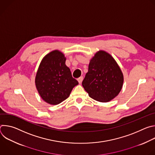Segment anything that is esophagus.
Masks as SVG:
<instances>
[{
	"label": "esophagus",
	"instance_id": "1",
	"mask_svg": "<svg viewBox=\"0 0 155 155\" xmlns=\"http://www.w3.org/2000/svg\"><path fill=\"white\" fill-rule=\"evenodd\" d=\"M77 80H78V81L79 83H81L82 82V80H83V77H80L78 78H77Z\"/></svg>",
	"mask_w": 155,
	"mask_h": 155
}]
</instances>
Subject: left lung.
Wrapping results in <instances>:
<instances>
[{"mask_svg":"<svg viewBox=\"0 0 155 155\" xmlns=\"http://www.w3.org/2000/svg\"><path fill=\"white\" fill-rule=\"evenodd\" d=\"M123 81V74L115 59L99 50L90 60L82 85L90 97L107 102L118 95Z\"/></svg>","mask_w":155,"mask_h":155,"instance_id":"1","label":"left lung"}]
</instances>
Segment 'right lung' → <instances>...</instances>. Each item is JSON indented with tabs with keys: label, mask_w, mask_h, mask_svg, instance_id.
I'll return each instance as SVG.
<instances>
[{
	"label": "right lung",
	"mask_w": 155,
	"mask_h": 155,
	"mask_svg": "<svg viewBox=\"0 0 155 155\" xmlns=\"http://www.w3.org/2000/svg\"><path fill=\"white\" fill-rule=\"evenodd\" d=\"M66 58L60 51L53 50L42 59L35 83L41 99L51 105H57L68 98L73 88L78 84L65 65Z\"/></svg>",
	"instance_id": "right-lung-1"
}]
</instances>
